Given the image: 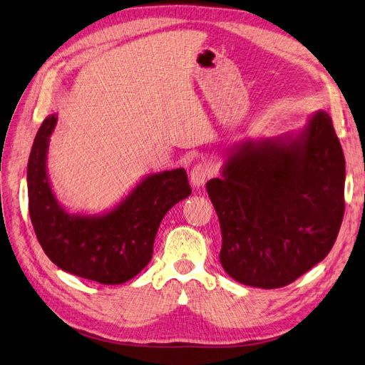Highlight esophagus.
Returning a JSON list of instances; mask_svg holds the SVG:
<instances>
[{"label": "esophagus", "instance_id": "obj_1", "mask_svg": "<svg viewBox=\"0 0 365 365\" xmlns=\"http://www.w3.org/2000/svg\"><path fill=\"white\" fill-rule=\"evenodd\" d=\"M210 175H212V172H210V168L207 164H196L190 172V182L195 189H200V187L205 184Z\"/></svg>", "mask_w": 365, "mask_h": 365}]
</instances>
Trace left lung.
Listing matches in <instances>:
<instances>
[{
    "label": "left lung",
    "mask_w": 365,
    "mask_h": 365,
    "mask_svg": "<svg viewBox=\"0 0 365 365\" xmlns=\"http://www.w3.org/2000/svg\"><path fill=\"white\" fill-rule=\"evenodd\" d=\"M346 161L323 109L279 137L231 148L205 185L219 217V260L236 282L289 284L332 250L344 216Z\"/></svg>",
    "instance_id": "obj_1"
}]
</instances>
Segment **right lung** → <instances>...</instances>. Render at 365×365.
I'll return each instance as SVG.
<instances>
[{"instance_id": "1", "label": "right lung", "mask_w": 365, "mask_h": 365, "mask_svg": "<svg viewBox=\"0 0 365 365\" xmlns=\"http://www.w3.org/2000/svg\"><path fill=\"white\" fill-rule=\"evenodd\" d=\"M56 123V114L42 121L27 164L29 210L39 244L58 268L77 277L102 284L134 279L152 259L165 213L192 193L187 173L180 168L148 175L106 212L73 213L58 201L47 172Z\"/></svg>"}]
</instances>
